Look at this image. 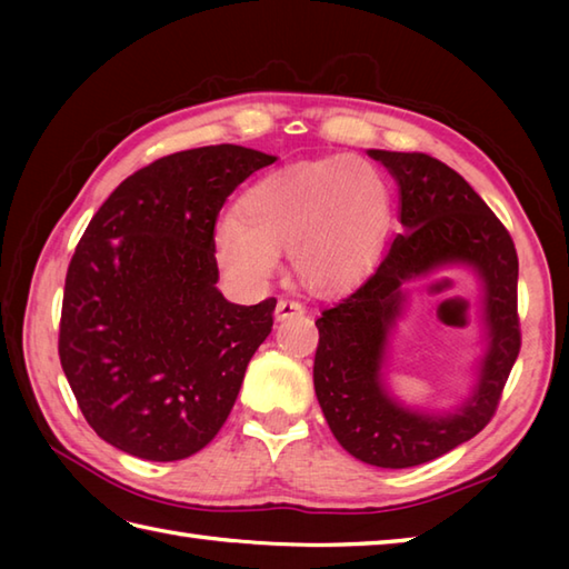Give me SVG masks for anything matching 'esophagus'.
Wrapping results in <instances>:
<instances>
[{
  "instance_id": "1",
  "label": "esophagus",
  "mask_w": 569,
  "mask_h": 569,
  "mask_svg": "<svg viewBox=\"0 0 569 569\" xmlns=\"http://www.w3.org/2000/svg\"><path fill=\"white\" fill-rule=\"evenodd\" d=\"M306 308L303 303H298L293 298H278L276 303V320H288V318H298L303 316Z\"/></svg>"
}]
</instances>
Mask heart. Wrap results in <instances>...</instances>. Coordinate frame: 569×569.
<instances>
[{"label":"heart","instance_id":"heart-1","mask_svg":"<svg viewBox=\"0 0 569 569\" xmlns=\"http://www.w3.org/2000/svg\"><path fill=\"white\" fill-rule=\"evenodd\" d=\"M391 220L381 176L365 161L332 156L278 168L239 200V217L217 227L214 251L239 283L261 286L291 253L300 281L318 293L347 291L379 259Z\"/></svg>","mask_w":569,"mask_h":569}]
</instances>
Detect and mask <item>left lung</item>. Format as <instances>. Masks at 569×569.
<instances>
[{"mask_svg":"<svg viewBox=\"0 0 569 569\" xmlns=\"http://www.w3.org/2000/svg\"><path fill=\"white\" fill-rule=\"evenodd\" d=\"M401 188L403 234L355 293L322 310L312 381L345 450L383 469L426 465L489 426L521 352L518 257L509 229L450 166L428 153L369 151ZM442 262H469L488 291L490 349L478 391L457 415L420 417L380 386L385 335L400 315V286Z\"/></svg>","mask_w":569,"mask_h":569,"instance_id":"1","label":"left lung"}]
</instances>
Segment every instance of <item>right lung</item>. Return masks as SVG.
<instances>
[{
  "mask_svg": "<svg viewBox=\"0 0 569 569\" xmlns=\"http://www.w3.org/2000/svg\"><path fill=\"white\" fill-rule=\"evenodd\" d=\"M276 156L217 143L141 168L94 212L72 253L58 357L88 426L151 462L200 452L232 410L276 298L217 291L214 224Z\"/></svg>",
  "mask_w": 569,
  "mask_h": 569,
  "instance_id": "1",
  "label": "right lung"
}]
</instances>
